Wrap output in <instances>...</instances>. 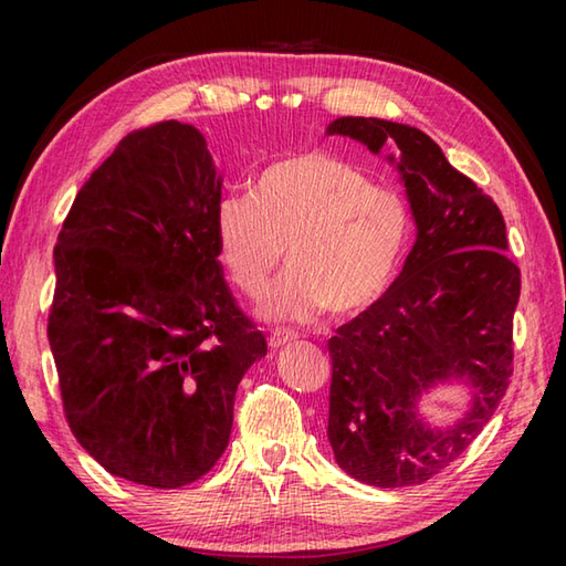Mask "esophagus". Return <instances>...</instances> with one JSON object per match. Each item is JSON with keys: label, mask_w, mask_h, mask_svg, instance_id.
Masks as SVG:
<instances>
[{"label": "esophagus", "mask_w": 566, "mask_h": 566, "mask_svg": "<svg viewBox=\"0 0 566 566\" xmlns=\"http://www.w3.org/2000/svg\"><path fill=\"white\" fill-rule=\"evenodd\" d=\"M294 340H296V335H294L292 331H284V328H276V331H272V335L268 338V343H270L272 350H280V347L290 345V343H294Z\"/></svg>", "instance_id": "1"}]
</instances>
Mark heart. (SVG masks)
Masks as SVG:
<instances>
[{
    "label": "heart",
    "instance_id": "obj_1",
    "mask_svg": "<svg viewBox=\"0 0 566 566\" xmlns=\"http://www.w3.org/2000/svg\"><path fill=\"white\" fill-rule=\"evenodd\" d=\"M411 233L401 195L326 150L270 163L213 213L216 258L248 298L264 296L286 248L292 270L268 302L280 321L363 314L389 292Z\"/></svg>",
    "mask_w": 566,
    "mask_h": 566
}]
</instances>
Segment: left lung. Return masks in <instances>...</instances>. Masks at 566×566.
Masks as SVG:
<instances>
[{"mask_svg":"<svg viewBox=\"0 0 566 566\" xmlns=\"http://www.w3.org/2000/svg\"><path fill=\"white\" fill-rule=\"evenodd\" d=\"M326 134L375 155L391 150L387 160L401 175L418 231L389 292L328 340V440L357 482L423 484L472 444L509 389L521 270L506 255L494 199L457 172L423 130L343 116ZM448 380L467 382L473 403L457 424L438 429L417 401Z\"/></svg>","mask_w":566,"mask_h":566,"instance_id":"obj_1","label":"left lung"}]
</instances>
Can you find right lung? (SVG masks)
I'll use <instances>...</instances> for the list:
<instances>
[{"mask_svg":"<svg viewBox=\"0 0 566 566\" xmlns=\"http://www.w3.org/2000/svg\"><path fill=\"white\" fill-rule=\"evenodd\" d=\"M223 177L195 126L128 134L77 191L55 245L48 343L72 436L106 472L177 489L219 462L268 355L223 280Z\"/></svg>","mask_w":566,"mask_h":566,"instance_id":"right-lung-1","label":"right lung"}]
</instances>
